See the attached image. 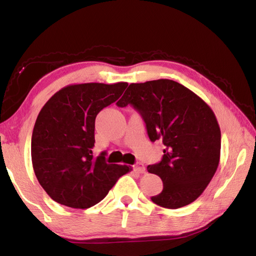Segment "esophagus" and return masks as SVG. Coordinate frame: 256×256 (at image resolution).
Masks as SVG:
<instances>
[{
    "mask_svg": "<svg viewBox=\"0 0 256 256\" xmlns=\"http://www.w3.org/2000/svg\"><path fill=\"white\" fill-rule=\"evenodd\" d=\"M134 170H136V172H138V174H144L146 172V167L144 164L141 162H138L134 164Z\"/></svg>",
    "mask_w": 256,
    "mask_h": 256,
    "instance_id": "1",
    "label": "esophagus"
}]
</instances>
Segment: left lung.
<instances>
[{"label":"left lung","instance_id":"left-lung-1","mask_svg":"<svg viewBox=\"0 0 256 256\" xmlns=\"http://www.w3.org/2000/svg\"><path fill=\"white\" fill-rule=\"evenodd\" d=\"M140 112L151 141L166 146L162 160L146 167L164 183L156 204L178 209L196 200L218 168L222 132L211 107L178 82L159 79L131 84L118 107Z\"/></svg>","mask_w":256,"mask_h":256}]
</instances>
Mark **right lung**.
<instances>
[{
    "mask_svg": "<svg viewBox=\"0 0 256 256\" xmlns=\"http://www.w3.org/2000/svg\"><path fill=\"white\" fill-rule=\"evenodd\" d=\"M126 82L78 84L55 92L38 114L32 136L34 175L45 192L60 204L86 209L105 198L128 164L94 157V120L122 96Z\"/></svg>",
    "mask_w": 256,
    "mask_h": 256,
    "instance_id": "1",
    "label": "right lung"
}]
</instances>
